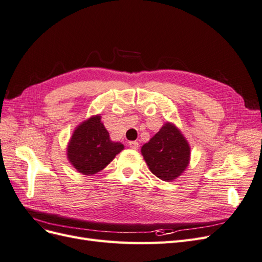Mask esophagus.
I'll list each match as a JSON object with an SVG mask.
<instances>
[{
  "instance_id": "1",
  "label": "esophagus",
  "mask_w": 262,
  "mask_h": 262,
  "mask_svg": "<svg viewBox=\"0 0 262 262\" xmlns=\"http://www.w3.org/2000/svg\"><path fill=\"white\" fill-rule=\"evenodd\" d=\"M129 146L132 148V149H138L139 148V142L137 141H130L129 142Z\"/></svg>"
}]
</instances>
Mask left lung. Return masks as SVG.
<instances>
[{
  "label": "left lung",
  "mask_w": 262,
  "mask_h": 262,
  "mask_svg": "<svg viewBox=\"0 0 262 262\" xmlns=\"http://www.w3.org/2000/svg\"><path fill=\"white\" fill-rule=\"evenodd\" d=\"M142 155L149 170L164 181H170L186 169L190 147L175 125L166 123L148 143L142 146Z\"/></svg>",
  "instance_id": "1"
}]
</instances>
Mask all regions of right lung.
I'll list each match as a JSON object with an SVG mask.
<instances>
[{
    "label": "right lung",
    "instance_id": "obj_1",
    "mask_svg": "<svg viewBox=\"0 0 262 262\" xmlns=\"http://www.w3.org/2000/svg\"><path fill=\"white\" fill-rule=\"evenodd\" d=\"M122 149L121 143L110 141L100 117L96 116L77 126L70 141L68 157L77 171L93 175L104 169Z\"/></svg>",
    "mask_w": 262,
    "mask_h": 262
}]
</instances>
